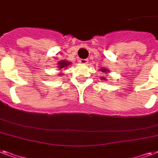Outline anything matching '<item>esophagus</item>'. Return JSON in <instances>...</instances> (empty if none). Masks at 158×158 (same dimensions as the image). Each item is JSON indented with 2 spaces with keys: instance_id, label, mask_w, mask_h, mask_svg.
Wrapping results in <instances>:
<instances>
[{
  "instance_id": "34e87169",
  "label": "esophagus",
  "mask_w": 158,
  "mask_h": 158,
  "mask_svg": "<svg viewBox=\"0 0 158 158\" xmlns=\"http://www.w3.org/2000/svg\"><path fill=\"white\" fill-rule=\"evenodd\" d=\"M79 62L81 63V64H86L88 62H89V60L87 59H80L79 60Z\"/></svg>"
}]
</instances>
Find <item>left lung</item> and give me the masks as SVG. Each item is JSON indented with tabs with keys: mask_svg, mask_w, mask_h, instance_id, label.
<instances>
[{
	"mask_svg": "<svg viewBox=\"0 0 158 158\" xmlns=\"http://www.w3.org/2000/svg\"><path fill=\"white\" fill-rule=\"evenodd\" d=\"M101 71L102 72H103V73H106V71H108L107 69H101ZM102 79H103V80H106V78H102Z\"/></svg>",
	"mask_w": 158,
	"mask_h": 158,
	"instance_id": "left-lung-1",
	"label": "left lung"
}]
</instances>
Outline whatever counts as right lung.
Returning a JSON list of instances; mask_svg holds the SVG:
<instances>
[{"instance_id":"1","label":"right lung","mask_w":158,"mask_h":158,"mask_svg":"<svg viewBox=\"0 0 158 158\" xmlns=\"http://www.w3.org/2000/svg\"><path fill=\"white\" fill-rule=\"evenodd\" d=\"M69 64H70V62L69 61H67V60H60L58 63V68H59L60 70H62V69H64ZM59 75H61V74H60Z\"/></svg>"}]
</instances>
